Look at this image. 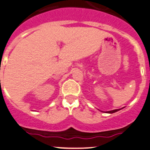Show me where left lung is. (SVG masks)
<instances>
[{"instance_id": "8db88e82", "label": "left lung", "mask_w": 150, "mask_h": 150, "mask_svg": "<svg viewBox=\"0 0 150 150\" xmlns=\"http://www.w3.org/2000/svg\"><path fill=\"white\" fill-rule=\"evenodd\" d=\"M120 109H115V110H112V111H109V112H108V113H115V112H117V111H119Z\"/></svg>"}]
</instances>
